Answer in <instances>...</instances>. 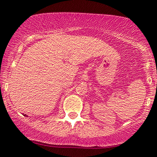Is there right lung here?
I'll return each mask as SVG.
<instances>
[{"label":"right lung","mask_w":157,"mask_h":157,"mask_svg":"<svg viewBox=\"0 0 157 157\" xmlns=\"http://www.w3.org/2000/svg\"><path fill=\"white\" fill-rule=\"evenodd\" d=\"M23 116H25V117H28V116H27L26 114H23Z\"/></svg>","instance_id":"1"}]
</instances>
